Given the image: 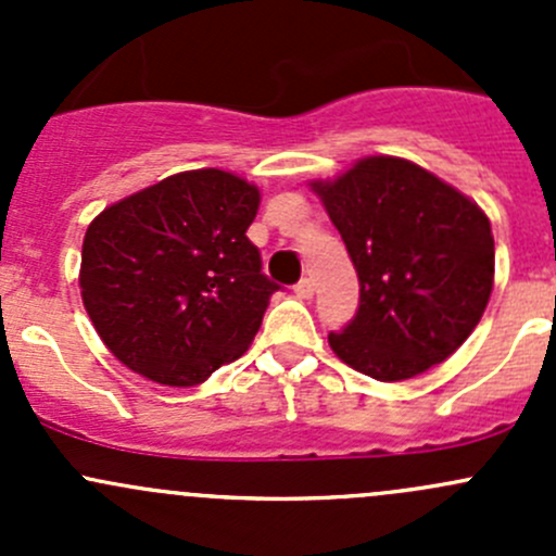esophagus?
<instances>
[{"mask_svg": "<svg viewBox=\"0 0 556 556\" xmlns=\"http://www.w3.org/2000/svg\"><path fill=\"white\" fill-rule=\"evenodd\" d=\"M295 295H299V299H312V295H314V282H312L309 277H304L299 285H295Z\"/></svg>", "mask_w": 556, "mask_h": 556, "instance_id": "esophagus-1", "label": "esophagus"}]
</instances>
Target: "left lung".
Masks as SVG:
<instances>
[{
  "mask_svg": "<svg viewBox=\"0 0 556 556\" xmlns=\"http://www.w3.org/2000/svg\"><path fill=\"white\" fill-rule=\"evenodd\" d=\"M312 190L361 279V306L328 333L339 361L379 382L444 363L473 333L495 282L490 217L414 161L368 155Z\"/></svg>",
  "mask_w": 556,
  "mask_h": 556,
  "instance_id": "left-lung-1",
  "label": "left lung"
}]
</instances>
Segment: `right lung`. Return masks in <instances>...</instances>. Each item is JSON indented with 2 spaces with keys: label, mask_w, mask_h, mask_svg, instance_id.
<instances>
[{
  "label": "right lung",
  "mask_w": 556,
  "mask_h": 556,
  "mask_svg": "<svg viewBox=\"0 0 556 556\" xmlns=\"http://www.w3.org/2000/svg\"><path fill=\"white\" fill-rule=\"evenodd\" d=\"M261 190L233 172H179L106 206L83 239V306L144 379L193 387L247 352L277 285L247 228Z\"/></svg>",
  "instance_id": "right-lung-1"
}]
</instances>
